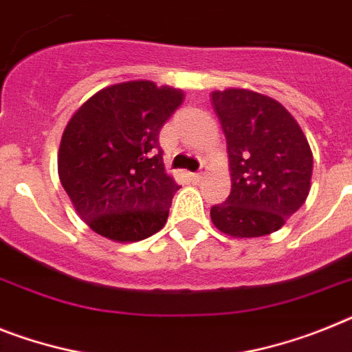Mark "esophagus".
Instances as JSON below:
<instances>
[{"instance_id": "1", "label": "esophagus", "mask_w": 352, "mask_h": 352, "mask_svg": "<svg viewBox=\"0 0 352 352\" xmlns=\"http://www.w3.org/2000/svg\"><path fill=\"white\" fill-rule=\"evenodd\" d=\"M204 179V171H197V173H191V181L200 182Z\"/></svg>"}]
</instances>
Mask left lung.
I'll list each match as a JSON object with an SVG mask.
<instances>
[{"label":"left lung","instance_id":"1","mask_svg":"<svg viewBox=\"0 0 352 352\" xmlns=\"http://www.w3.org/2000/svg\"><path fill=\"white\" fill-rule=\"evenodd\" d=\"M211 103L231 171V195L211 208L212 223L232 238L279 231L311 188L313 153L302 129L277 100L256 91H212Z\"/></svg>","mask_w":352,"mask_h":352}]
</instances>
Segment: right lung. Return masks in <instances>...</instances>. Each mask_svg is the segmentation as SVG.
Wrapping results in <instances>:
<instances>
[{"instance_id":"right-lung-1","label":"right lung","mask_w":352,"mask_h":352,"mask_svg":"<svg viewBox=\"0 0 352 352\" xmlns=\"http://www.w3.org/2000/svg\"><path fill=\"white\" fill-rule=\"evenodd\" d=\"M184 100L152 80L112 84L67 121L57 168L78 217L96 234L134 243L161 231L179 190L168 175L159 131Z\"/></svg>"}]
</instances>
